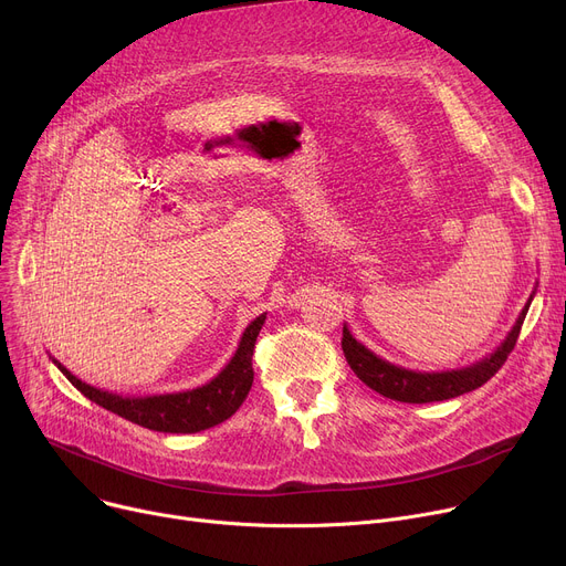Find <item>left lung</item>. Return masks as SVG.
Masks as SVG:
<instances>
[{"mask_svg":"<svg viewBox=\"0 0 566 566\" xmlns=\"http://www.w3.org/2000/svg\"><path fill=\"white\" fill-rule=\"evenodd\" d=\"M537 293V286L530 293V298L525 307L521 310L514 328L510 335L502 339V344L489 353L486 358L472 363L470 367L463 369H452V371H412L406 367H397L388 360L378 358L374 350H369L365 344L355 339L348 331V325H344V337H342V348L346 355V363L355 371L365 385H369L371 390L378 395L403 401V403H429V401H444L452 399L465 392H472L482 388V385L495 376V371L507 360V355L516 346L521 325L525 321V314L530 310V303Z\"/></svg>","mask_w":566,"mask_h":566,"instance_id":"obj_1","label":"left lung"}]
</instances>
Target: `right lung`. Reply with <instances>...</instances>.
Listing matches in <instances>:
<instances>
[{
  "mask_svg": "<svg viewBox=\"0 0 566 566\" xmlns=\"http://www.w3.org/2000/svg\"><path fill=\"white\" fill-rule=\"evenodd\" d=\"M263 321H265V314L256 316L248 325L241 342H238L233 358L216 378L199 385V388L184 390V392L146 395V397L116 395L80 380L59 360L52 358V363L86 399H92L105 410L118 415V418H126L128 422H135L144 429L163 431V433H197L229 420L245 401L254 380L252 355H254V342Z\"/></svg>",
  "mask_w": 566,
  "mask_h": 566,
  "instance_id": "obj_1",
  "label": "right lung"
}]
</instances>
